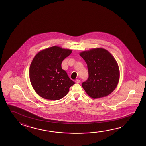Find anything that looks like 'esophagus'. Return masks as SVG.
I'll return each instance as SVG.
<instances>
[{"mask_svg":"<svg viewBox=\"0 0 146 146\" xmlns=\"http://www.w3.org/2000/svg\"><path fill=\"white\" fill-rule=\"evenodd\" d=\"M75 82H76V84H79V83H80V80H79V79H76V80H75Z\"/></svg>","mask_w":146,"mask_h":146,"instance_id":"obj_1","label":"esophagus"}]
</instances>
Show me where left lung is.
<instances>
[{
  "label": "left lung",
  "instance_id": "left-lung-1",
  "mask_svg": "<svg viewBox=\"0 0 146 146\" xmlns=\"http://www.w3.org/2000/svg\"><path fill=\"white\" fill-rule=\"evenodd\" d=\"M87 64L88 79L82 84L86 94L93 99L106 97L117 88L119 70L114 57L108 50L96 48L79 53Z\"/></svg>",
  "mask_w": 146,
  "mask_h": 146
}]
</instances>
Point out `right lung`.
I'll list each match as a JSON object with an SVG mask.
<instances>
[{
  "instance_id": "right-lung-1",
  "label": "right lung",
  "mask_w": 146,
  "mask_h": 146,
  "mask_svg": "<svg viewBox=\"0 0 146 146\" xmlns=\"http://www.w3.org/2000/svg\"><path fill=\"white\" fill-rule=\"evenodd\" d=\"M72 52L71 49L53 46L35 56L29 67V79L34 90L41 97L59 100L75 84L61 66L62 60Z\"/></svg>"
}]
</instances>
